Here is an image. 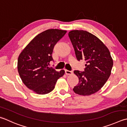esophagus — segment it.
Returning <instances> with one entry per match:
<instances>
[{
	"label": "esophagus",
	"mask_w": 127,
	"mask_h": 127,
	"mask_svg": "<svg viewBox=\"0 0 127 127\" xmlns=\"http://www.w3.org/2000/svg\"><path fill=\"white\" fill-rule=\"evenodd\" d=\"M65 73L66 75H71L73 74V71H69V70H65Z\"/></svg>",
	"instance_id": "esophagus-1"
}]
</instances>
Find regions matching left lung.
Segmentation results:
<instances>
[{"instance_id": "1", "label": "left lung", "mask_w": 127, "mask_h": 127, "mask_svg": "<svg viewBox=\"0 0 127 127\" xmlns=\"http://www.w3.org/2000/svg\"><path fill=\"white\" fill-rule=\"evenodd\" d=\"M68 35L79 61H85V71L75 70L79 83L74 93L89 96L102 88L110 76L113 62L105 44L96 36L84 30H72Z\"/></svg>"}]
</instances>
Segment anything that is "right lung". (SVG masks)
Wrapping results in <instances>:
<instances>
[{
  "mask_svg": "<svg viewBox=\"0 0 127 127\" xmlns=\"http://www.w3.org/2000/svg\"><path fill=\"white\" fill-rule=\"evenodd\" d=\"M66 31L49 29L37 35L27 44L19 56L17 70L27 88L39 95L51 93L57 80L65 71H57L48 67L54 46Z\"/></svg>",
  "mask_w": 127,
  "mask_h": 127,
  "instance_id": "right-lung-1",
  "label": "right lung"
}]
</instances>
